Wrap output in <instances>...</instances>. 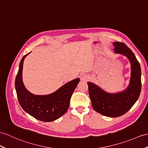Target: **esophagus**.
Wrapping results in <instances>:
<instances>
[{"mask_svg": "<svg viewBox=\"0 0 148 148\" xmlns=\"http://www.w3.org/2000/svg\"><path fill=\"white\" fill-rule=\"evenodd\" d=\"M90 77L88 75H87L86 74H82L80 75V79H81V81H88Z\"/></svg>", "mask_w": 148, "mask_h": 148, "instance_id": "34e87169", "label": "esophagus"}]
</instances>
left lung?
I'll return each mask as SVG.
<instances>
[{
    "label": "left lung",
    "instance_id": "8db88e82",
    "mask_svg": "<svg viewBox=\"0 0 148 148\" xmlns=\"http://www.w3.org/2000/svg\"><path fill=\"white\" fill-rule=\"evenodd\" d=\"M113 44L114 53L126 56L131 64L130 81L126 89L109 93L92 82H88V84L94 110L106 116L116 117L127 112L138 99L141 90V71L134 53L126 44L119 42H114Z\"/></svg>",
    "mask_w": 148,
    "mask_h": 148
}]
</instances>
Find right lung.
<instances>
[{
  "label": "right lung",
  "mask_w": 148,
  "mask_h": 148,
  "mask_svg": "<svg viewBox=\"0 0 148 148\" xmlns=\"http://www.w3.org/2000/svg\"><path fill=\"white\" fill-rule=\"evenodd\" d=\"M29 53L22 58L15 81L18 103L26 112L38 120L44 122L55 121L69 109L71 97L80 80L75 79L47 95L33 94L25 88L22 81L24 60Z\"/></svg>",
  "instance_id": "obj_1"
}]
</instances>
